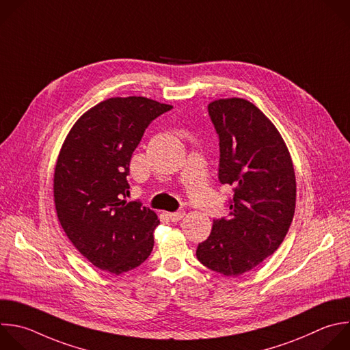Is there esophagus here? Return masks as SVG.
I'll list each match as a JSON object with an SVG mask.
<instances>
[{
	"label": "esophagus",
	"instance_id": "obj_1",
	"mask_svg": "<svg viewBox=\"0 0 350 350\" xmlns=\"http://www.w3.org/2000/svg\"><path fill=\"white\" fill-rule=\"evenodd\" d=\"M184 215H185V211H184V210H178V211H174V213H169V218H170L173 222L180 221Z\"/></svg>",
	"mask_w": 350,
	"mask_h": 350
}]
</instances>
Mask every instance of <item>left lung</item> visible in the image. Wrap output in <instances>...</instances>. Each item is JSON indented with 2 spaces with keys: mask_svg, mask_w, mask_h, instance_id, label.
I'll use <instances>...</instances> for the list:
<instances>
[{
  "mask_svg": "<svg viewBox=\"0 0 350 350\" xmlns=\"http://www.w3.org/2000/svg\"><path fill=\"white\" fill-rule=\"evenodd\" d=\"M219 140L218 180L234 187L228 217L213 219L198 260L225 276H239L272 256L295 211V173L290 152L253 103L219 98L207 105Z\"/></svg>",
  "mask_w": 350,
  "mask_h": 350,
  "instance_id": "1",
  "label": "left lung"
}]
</instances>
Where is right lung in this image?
Listing matches in <instances>:
<instances>
[{
    "label": "right lung",
    "instance_id": "add662e5",
    "mask_svg": "<svg viewBox=\"0 0 350 350\" xmlns=\"http://www.w3.org/2000/svg\"><path fill=\"white\" fill-rule=\"evenodd\" d=\"M173 107L131 96L86 111L60 150L53 178L57 218L75 249L94 267L121 275L143 264L154 247L158 215L126 202L129 165L148 125Z\"/></svg>",
    "mask_w": 350,
    "mask_h": 350
}]
</instances>
